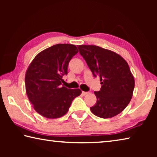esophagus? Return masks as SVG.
I'll return each mask as SVG.
<instances>
[{
  "label": "esophagus",
  "instance_id": "1",
  "mask_svg": "<svg viewBox=\"0 0 157 157\" xmlns=\"http://www.w3.org/2000/svg\"><path fill=\"white\" fill-rule=\"evenodd\" d=\"M89 94V92H85V91H82V94L83 95H86V94Z\"/></svg>",
  "mask_w": 157,
  "mask_h": 157
}]
</instances>
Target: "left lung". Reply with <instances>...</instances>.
<instances>
[{
    "instance_id": "8db88e82",
    "label": "left lung",
    "mask_w": 157,
    "mask_h": 157,
    "mask_svg": "<svg viewBox=\"0 0 157 157\" xmlns=\"http://www.w3.org/2000/svg\"><path fill=\"white\" fill-rule=\"evenodd\" d=\"M78 48L102 84L100 91L94 92L97 102L90 108L91 112L102 118L118 115L128 105L134 89V78L128 63L120 55L99 46L79 45Z\"/></svg>"
}]
</instances>
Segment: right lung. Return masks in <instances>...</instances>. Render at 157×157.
I'll list each match as a JSON object with an SVG mask.
<instances>
[{
  "label": "right lung",
  "mask_w": 157,
  "mask_h": 157,
  "mask_svg": "<svg viewBox=\"0 0 157 157\" xmlns=\"http://www.w3.org/2000/svg\"><path fill=\"white\" fill-rule=\"evenodd\" d=\"M78 52L73 44H56L36 55L26 71L25 91L37 113L48 118H60L68 112L72 101L82 94L79 89L61 86L68 65Z\"/></svg>",
  "instance_id": "right-lung-1"
}]
</instances>
